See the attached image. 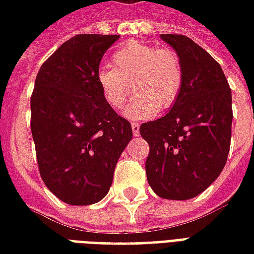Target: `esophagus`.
<instances>
[{
	"mask_svg": "<svg viewBox=\"0 0 254 254\" xmlns=\"http://www.w3.org/2000/svg\"><path fill=\"white\" fill-rule=\"evenodd\" d=\"M130 127H132L133 134H134V136H138V134H140V124H138V122H132Z\"/></svg>",
	"mask_w": 254,
	"mask_h": 254,
	"instance_id": "esophagus-1",
	"label": "esophagus"
}]
</instances>
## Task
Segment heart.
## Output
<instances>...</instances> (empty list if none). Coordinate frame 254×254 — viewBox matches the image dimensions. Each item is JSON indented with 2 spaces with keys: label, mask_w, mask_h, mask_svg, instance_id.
<instances>
[{
  "label": "heart",
  "mask_w": 254,
  "mask_h": 254,
  "mask_svg": "<svg viewBox=\"0 0 254 254\" xmlns=\"http://www.w3.org/2000/svg\"><path fill=\"white\" fill-rule=\"evenodd\" d=\"M113 67H102L96 74L106 102L122 109L134 91L137 96L127 106L130 118H148L167 110L181 94L184 84L180 57L174 50L141 42H127L111 56Z\"/></svg>",
  "instance_id": "heart-1"
}]
</instances>
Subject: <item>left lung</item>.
I'll use <instances>...</instances> for the list:
<instances>
[{
  "mask_svg": "<svg viewBox=\"0 0 254 254\" xmlns=\"http://www.w3.org/2000/svg\"><path fill=\"white\" fill-rule=\"evenodd\" d=\"M180 57L181 94L171 110L144 122L148 143L145 173L162 198L188 200L207 189L223 170L231 141V89L222 67L190 38L162 34Z\"/></svg>",
  "mask_w": 254,
  "mask_h": 254,
  "instance_id": "1",
  "label": "left lung"
}]
</instances>
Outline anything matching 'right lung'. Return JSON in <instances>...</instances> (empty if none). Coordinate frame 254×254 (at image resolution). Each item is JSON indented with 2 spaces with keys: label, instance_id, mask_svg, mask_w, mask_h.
I'll return each mask as SVG.
<instances>
[{
  "label": "right lung",
  "instance_id": "add662e5",
  "mask_svg": "<svg viewBox=\"0 0 254 254\" xmlns=\"http://www.w3.org/2000/svg\"><path fill=\"white\" fill-rule=\"evenodd\" d=\"M120 35L80 34L43 63L31 95V132L49 190L70 205L109 193L114 169L132 140L130 122L102 95L96 74Z\"/></svg>",
  "mask_w": 254,
  "mask_h": 254
}]
</instances>
